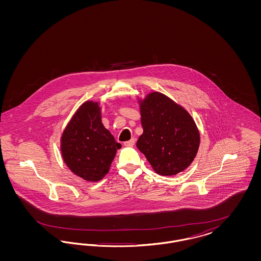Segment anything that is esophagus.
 <instances>
[{
  "instance_id": "1",
  "label": "esophagus",
  "mask_w": 261,
  "mask_h": 261,
  "mask_svg": "<svg viewBox=\"0 0 261 261\" xmlns=\"http://www.w3.org/2000/svg\"><path fill=\"white\" fill-rule=\"evenodd\" d=\"M134 145H135V139H134V138H132V139L129 140V141L124 142V146H126V147H132V146H134Z\"/></svg>"
}]
</instances>
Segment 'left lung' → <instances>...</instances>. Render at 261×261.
Returning a JSON list of instances; mask_svg holds the SVG:
<instances>
[{
    "mask_svg": "<svg viewBox=\"0 0 261 261\" xmlns=\"http://www.w3.org/2000/svg\"><path fill=\"white\" fill-rule=\"evenodd\" d=\"M144 132L137 148L153 170L163 176L176 175L194 161L199 145V133L188 112L163 94H149L141 105Z\"/></svg>",
    "mask_w": 261,
    "mask_h": 261,
    "instance_id": "1",
    "label": "left lung"
}]
</instances>
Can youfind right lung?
Returning <instances> with one entry per match:
<instances>
[{
    "label": "right lung",
    "mask_w": 261,
    "mask_h": 261,
    "mask_svg": "<svg viewBox=\"0 0 261 261\" xmlns=\"http://www.w3.org/2000/svg\"><path fill=\"white\" fill-rule=\"evenodd\" d=\"M97 102L86 101L76 112L62 137V153L69 169L84 180L97 182L109 172L116 149L115 142L100 120Z\"/></svg>",
    "instance_id": "obj_1"
}]
</instances>
